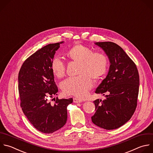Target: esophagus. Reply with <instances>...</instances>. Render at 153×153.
I'll list each match as a JSON object with an SVG mask.
<instances>
[{"label": "esophagus", "instance_id": "esophagus-1", "mask_svg": "<svg viewBox=\"0 0 153 153\" xmlns=\"http://www.w3.org/2000/svg\"><path fill=\"white\" fill-rule=\"evenodd\" d=\"M73 101H74V103H81L82 101L80 99L77 98H73Z\"/></svg>", "mask_w": 153, "mask_h": 153}]
</instances>
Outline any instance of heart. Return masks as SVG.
I'll list each match as a JSON object with an SVG mask.
<instances>
[{
    "label": "heart",
    "mask_w": 153,
    "mask_h": 153,
    "mask_svg": "<svg viewBox=\"0 0 153 153\" xmlns=\"http://www.w3.org/2000/svg\"><path fill=\"white\" fill-rule=\"evenodd\" d=\"M67 57L79 64L77 77H70L64 80L61 87L65 95H74L83 98L87 96L92 88L94 80L100 79L107 72L108 59L103 52H96L89 47L76 44L68 50ZM51 70L57 77H62L65 72V64L59 57H55L51 63Z\"/></svg>",
    "instance_id": "obj_1"
}]
</instances>
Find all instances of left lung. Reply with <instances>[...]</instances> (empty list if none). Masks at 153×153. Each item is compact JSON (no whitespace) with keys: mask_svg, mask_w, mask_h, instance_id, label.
<instances>
[{"mask_svg":"<svg viewBox=\"0 0 153 153\" xmlns=\"http://www.w3.org/2000/svg\"><path fill=\"white\" fill-rule=\"evenodd\" d=\"M110 61L106 77L97 88L95 93L106 99L94 101L96 112L91 117L96 126L106 130L116 129L126 124L133 115L139 94V76L134 62L118 44L98 42Z\"/></svg>","mask_w":153,"mask_h":153,"instance_id":"obj_1","label":"left lung"}]
</instances>
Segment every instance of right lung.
Returning a JSON list of instances; mask_svg holds the SVG:
<instances>
[{
	"label": "right lung",
	"mask_w": 153,
	"mask_h": 153,
	"mask_svg": "<svg viewBox=\"0 0 153 153\" xmlns=\"http://www.w3.org/2000/svg\"><path fill=\"white\" fill-rule=\"evenodd\" d=\"M62 42L49 44L37 50L25 61L19 73L20 106L32 126L44 133H53L65 124L67 108L73 102L72 98L57 97L54 105L48 101L58 91L51 63Z\"/></svg>",
	"instance_id": "obj_1"
}]
</instances>
